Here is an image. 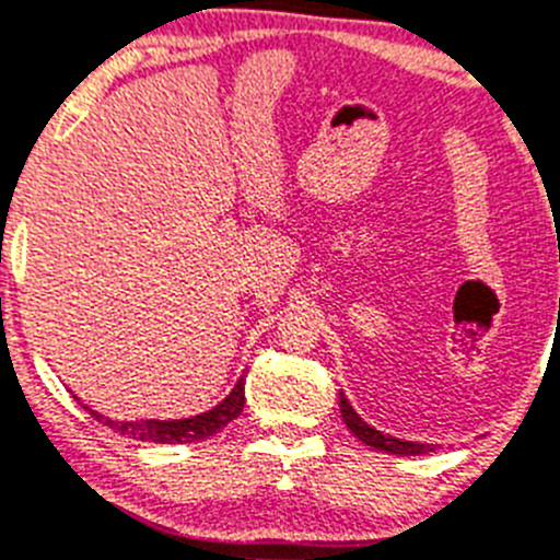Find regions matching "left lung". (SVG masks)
<instances>
[{
  "label": "left lung",
  "instance_id": "1",
  "mask_svg": "<svg viewBox=\"0 0 560 560\" xmlns=\"http://www.w3.org/2000/svg\"><path fill=\"white\" fill-rule=\"evenodd\" d=\"M340 412H342V421L360 438L365 446H374V450L387 452V455H401V457H410V455H427V452H435L438 443H416V441H405V438H393L385 435V432L374 430L371 424H365L360 416L354 412V407L349 405V399L342 396L340 390Z\"/></svg>",
  "mask_w": 560,
  "mask_h": 560
}]
</instances>
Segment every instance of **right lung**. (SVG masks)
<instances>
[{
	"label": "right lung",
	"mask_w": 560,
	"mask_h": 560,
	"mask_svg": "<svg viewBox=\"0 0 560 560\" xmlns=\"http://www.w3.org/2000/svg\"><path fill=\"white\" fill-rule=\"evenodd\" d=\"M245 407V380L240 376L236 385L231 387V393L220 401L218 407L200 412V416L189 418H170V421H159V418H142V421H114L108 416H100L92 407L85 410L97 418L100 424L110 427L114 432L125 438H136V441L148 443H195L203 441V438L218 435L225 424H231Z\"/></svg>",
	"instance_id": "right-lung-1"
}]
</instances>
